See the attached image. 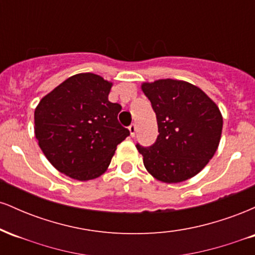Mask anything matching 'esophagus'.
Here are the masks:
<instances>
[{
  "mask_svg": "<svg viewBox=\"0 0 255 255\" xmlns=\"http://www.w3.org/2000/svg\"><path fill=\"white\" fill-rule=\"evenodd\" d=\"M128 129H129V131H130V135L134 136L136 133V125H134V124L130 125L129 127H128Z\"/></svg>",
  "mask_w": 255,
  "mask_h": 255,
  "instance_id": "obj_1",
  "label": "esophagus"
}]
</instances>
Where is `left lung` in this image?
<instances>
[{
  "instance_id": "left-lung-1",
  "label": "left lung",
  "mask_w": 255,
  "mask_h": 255,
  "mask_svg": "<svg viewBox=\"0 0 255 255\" xmlns=\"http://www.w3.org/2000/svg\"><path fill=\"white\" fill-rule=\"evenodd\" d=\"M157 116L158 135L150 147L136 145L148 174L178 183L199 174L217 151L223 116L200 87L176 79L141 84Z\"/></svg>"
}]
</instances>
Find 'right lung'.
<instances>
[{"instance_id": "obj_1", "label": "right lung", "mask_w": 255, "mask_h": 255, "mask_svg": "<svg viewBox=\"0 0 255 255\" xmlns=\"http://www.w3.org/2000/svg\"><path fill=\"white\" fill-rule=\"evenodd\" d=\"M113 83L80 73L45 95L34 110V134L56 170L78 181L103 175L129 130L120 125L122 107L109 102Z\"/></svg>"}]
</instances>
